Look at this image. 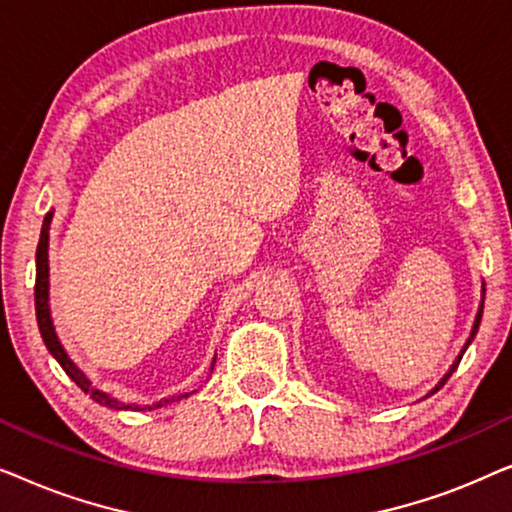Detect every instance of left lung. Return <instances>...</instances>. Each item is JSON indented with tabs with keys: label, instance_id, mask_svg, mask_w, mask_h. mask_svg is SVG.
Here are the masks:
<instances>
[{
	"label": "left lung",
	"instance_id": "left-lung-1",
	"mask_svg": "<svg viewBox=\"0 0 512 512\" xmlns=\"http://www.w3.org/2000/svg\"><path fill=\"white\" fill-rule=\"evenodd\" d=\"M482 307H485V289H482V300H480L478 314H475V324H473L471 338H468V340H466V345H464V349H461V354L457 356V361H454V363H452V368H450V370H447V373H445V377H443V380H440V382L436 384V389H433V391H431V394H436V391H438L440 387H443V384H445L447 380H450V375L454 373V370H457V366H459V361H461V356H464V352H466V347H468V345H471V342H473V338H475V333H478V328H480V319H482Z\"/></svg>",
	"mask_w": 512,
	"mask_h": 512
}]
</instances>
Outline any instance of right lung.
<instances>
[{"mask_svg":"<svg viewBox=\"0 0 512 512\" xmlns=\"http://www.w3.org/2000/svg\"><path fill=\"white\" fill-rule=\"evenodd\" d=\"M51 221H53V212L46 214L44 219V226H41V237H39V244H37V282H34V307H37V324H39V333L41 338H44V345L48 347V352L53 354V359L60 363L62 370L72 377V382H76V387L81 391H86L93 398L95 403L104 405V408H114V410H153V408H163V405L172 403V401H179V398H184L188 394H181V396H172V398H163V401L153 403V405H135V403H121L116 401V398H111L109 394H104V391L95 389L93 382L88 380L86 375H83V370L76 366V363L69 359L65 347L60 345L58 335H55V328H53V321H51V307H48V228H51Z\"/></svg>","mask_w":512,"mask_h":512,"instance_id":"obj_1","label":"right lung"}]
</instances>
